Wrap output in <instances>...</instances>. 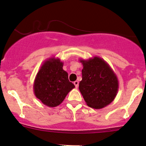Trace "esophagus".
<instances>
[{
    "mask_svg": "<svg viewBox=\"0 0 146 146\" xmlns=\"http://www.w3.org/2000/svg\"><path fill=\"white\" fill-rule=\"evenodd\" d=\"M73 84H74L75 86H76V88H77V87H78V85H79V82H78V81H77V80L74 81Z\"/></svg>",
    "mask_w": 146,
    "mask_h": 146,
    "instance_id": "1",
    "label": "esophagus"
}]
</instances>
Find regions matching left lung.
Segmentation results:
<instances>
[{"label":"left lung","instance_id":"8db88e82","mask_svg":"<svg viewBox=\"0 0 146 146\" xmlns=\"http://www.w3.org/2000/svg\"><path fill=\"white\" fill-rule=\"evenodd\" d=\"M83 68L79 90L88 106L101 109L115 98L119 88L117 76L109 64L96 56L84 60L80 59Z\"/></svg>","mask_w":146,"mask_h":146}]
</instances>
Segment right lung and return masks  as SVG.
Here are the masks:
<instances>
[{
    "instance_id": "obj_1",
    "label": "right lung",
    "mask_w": 146,
    "mask_h": 146,
    "mask_svg": "<svg viewBox=\"0 0 146 146\" xmlns=\"http://www.w3.org/2000/svg\"><path fill=\"white\" fill-rule=\"evenodd\" d=\"M63 66L64 63L59 58H49L44 61L35 78V96L48 107L61 104L75 87L68 80V73L63 69Z\"/></svg>"
}]
</instances>
